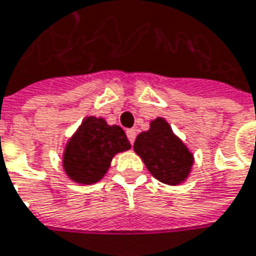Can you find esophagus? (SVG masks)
I'll return each mask as SVG.
<instances>
[{"label":"esophagus","instance_id":"esophagus-1","mask_svg":"<svg viewBox=\"0 0 256 256\" xmlns=\"http://www.w3.org/2000/svg\"><path fill=\"white\" fill-rule=\"evenodd\" d=\"M126 134H128V139L130 140V143L133 144V143H134V139H136V130H134V128H128V132H126Z\"/></svg>","mask_w":256,"mask_h":256}]
</instances>
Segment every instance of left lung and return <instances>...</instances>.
Returning a JSON list of instances; mask_svg holds the SVG:
<instances>
[{"mask_svg": "<svg viewBox=\"0 0 256 256\" xmlns=\"http://www.w3.org/2000/svg\"><path fill=\"white\" fill-rule=\"evenodd\" d=\"M133 150L158 180L170 186L184 184L194 166L192 152L163 117L150 120L149 130L136 138Z\"/></svg>", "mask_w": 256, "mask_h": 256, "instance_id": "8db88e82", "label": "left lung"}]
</instances>
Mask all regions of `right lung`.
I'll return each instance as SVG.
<instances>
[{"instance_id": "obj_1", "label": "right lung", "mask_w": 256, "mask_h": 256, "mask_svg": "<svg viewBox=\"0 0 256 256\" xmlns=\"http://www.w3.org/2000/svg\"><path fill=\"white\" fill-rule=\"evenodd\" d=\"M130 148L128 136L120 126L107 124L103 117L88 116L66 143L62 169L76 184H97L104 178L117 153Z\"/></svg>"}]
</instances>
